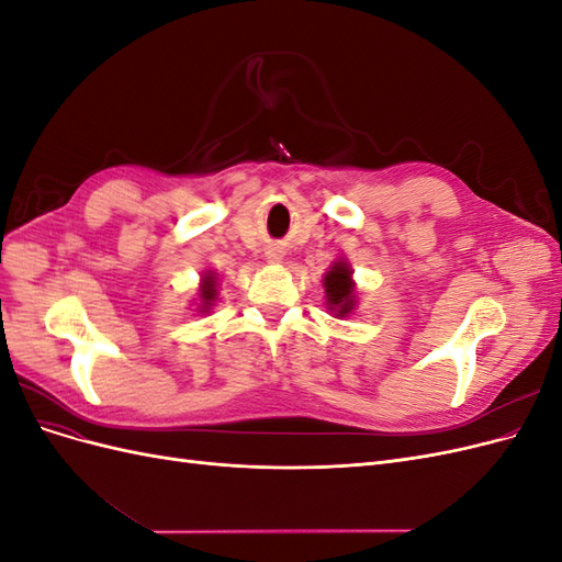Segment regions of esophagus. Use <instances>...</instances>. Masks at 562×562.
Here are the masks:
<instances>
[{"label":"esophagus","mask_w":562,"mask_h":562,"mask_svg":"<svg viewBox=\"0 0 562 562\" xmlns=\"http://www.w3.org/2000/svg\"><path fill=\"white\" fill-rule=\"evenodd\" d=\"M269 258L271 260H279V252H269Z\"/></svg>","instance_id":"34e87169"}]
</instances>
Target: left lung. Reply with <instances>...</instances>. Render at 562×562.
<instances>
[{"instance_id": "8db88e82", "label": "left lung", "mask_w": 562, "mask_h": 562, "mask_svg": "<svg viewBox=\"0 0 562 562\" xmlns=\"http://www.w3.org/2000/svg\"><path fill=\"white\" fill-rule=\"evenodd\" d=\"M323 285H326L328 307L335 310L337 316H347L353 310V283L347 262H335L323 279Z\"/></svg>"}]
</instances>
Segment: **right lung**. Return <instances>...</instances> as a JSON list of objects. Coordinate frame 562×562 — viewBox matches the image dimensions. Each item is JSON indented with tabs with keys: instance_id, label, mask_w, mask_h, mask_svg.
Masks as SVG:
<instances>
[{
	"instance_id": "right-lung-1",
	"label": "right lung",
	"mask_w": 562,
	"mask_h": 562,
	"mask_svg": "<svg viewBox=\"0 0 562 562\" xmlns=\"http://www.w3.org/2000/svg\"><path fill=\"white\" fill-rule=\"evenodd\" d=\"M201 300H203V304H209L215 300V277L213 274H206L203 277V285H201Z\"/></svg>"
}]
</instances>
